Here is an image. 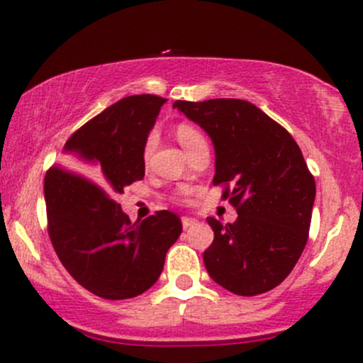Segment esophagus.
<instances>
[{
  "label": "esophagus",
  "mask_w": 363,
  "mask_h": 363,
  "mask_svg": "<svg viewBox=\"0 0 363 363\" xmlns=\"http://www.w3.org/2000/svg\"><path fill=\"white\" fill-rule=\"evenodd\" d=\"M196 222H198V220L191 218V216H182V227L184 228L193 227V225H196Z\"/></svg>",
  "instance_id": "obj_1"
}]
</instances>
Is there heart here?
Listing matches in <instances>:
<instances>
[{
  "mask_svg": "<svg viewBox=\"0 0 363 363\" xmlns=\"http://www.w3.org/2000/svg\"><path fill=\"white\" fill-rule=\"evenodd\" d=\"M176 138L179 143H181V147L186 150V152L191 147H194L196 143H199L201 140H205L201 136V133H199L198 129H194L193 126H189V124H181V126H177ZM153 147H155V138H153V136H150V138L147 140V143H145V150H143L145 158H148L150 155H152Z\"/></svg>",
  "mask_w": 363,
  "mask_h": 363,
  "instance_id": "1",
  "label": "heart"
}]
</instances>
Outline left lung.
I'll use <instances>...</instances> for the list:
<instances>
[{
  "label": "left lung",
  "instance_id": "8db88e82",
  "mask_svg": "<svg viewBox=\"0 0 363 363\" xmlns=\"http://www.w3.org/2000/svg\"><path fill=\"white\" fill-rule=\"evenodd\" d=\"M174 107L210 136L213 184L237 208L234 223L210 216L215 239L203 252L211 280L244 297L264 294L289 277L309 235L315 182L290 133L251 102L176 101Z\"/></svg>",
  "mask_w": 363,
  "mask_h": 363
}]
</instances>
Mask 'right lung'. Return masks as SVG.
Wrapping results in <instances>:
<instances>
[{"instance_id":"1","label":"right lung","mask_w":363,"mask_h":363,"mask_svg":"<svg viewBox=\"0 0 363 363\" xmlns=\"http://www.w3.org/2000/svg\"><path fill=\"white\" fill-rule=\"evenodd\" d=\"M165 102L143 94L112 104L69 136L62 167L45 176L54 251L83 289L107 301L147 291L182 232L181 218L172 211H157L133 223L116 203L124 187L145 177V143Z\"/></svg>"}]
</instances>
